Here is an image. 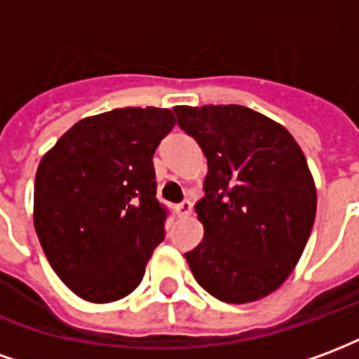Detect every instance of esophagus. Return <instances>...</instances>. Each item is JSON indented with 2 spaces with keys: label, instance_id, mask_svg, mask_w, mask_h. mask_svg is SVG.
Returning a JSON list of instances; mask_svg holds the SVG:
<instances>
[{
  "label": "esophagus",
  "instance_id": "1",
  "mask_svg": "<svg viewBox=\"0 0 359 359\" xmlns=\"http://www.w3.org/2000/svg\"><path fill=\"white\" fill-rule=\"evenodd\" d=\"M175 211H177V215H179V217H187V215H190V213H192V202H190V200L180 202L179 205L175 208Z\"/></svg>",
  "mask_w": 359,
  "mask_h": 359
}]
</instances>
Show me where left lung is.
I'll use <instances>...</instances> for the list:
<instances>
[{
  "label": "left lung",
  "instance_id": "1",
  "mask_svg": "<svg viewBox=\"0 0 359 359\" xmlns=\"http://www.w3.org/2000/svg\"><path fill=\"white\" fill-rule=\"evenodd\" d=\"M177 123L208 159L196 213L203 241L184 254L203 290L248 304L285 283L316 221L304 151L277 121L244 105H177Z\"/></svg>",
  "mask_w": 359,
  "mask_h": 359
}]
</instances>
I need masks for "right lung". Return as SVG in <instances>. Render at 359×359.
I'll list each match as a JSON object with an SVG mask.
<instances>
[{"label":"right lung","instance_id":"right-lung-1","mask_svg":"<svg viewBox=\"0 0 359 359\" xmlns=\"http://www.w3.org/2000/svg\"><path fill=\"white\" fill-rule=\"evenodd\" d=\"M175 123L159 107L100 113L71 126L38 165L36 234L82 300H121L142 283L167 219L151 157Z\"/></svg>","mask_w":359,"mask_h":359}]
</instances>
